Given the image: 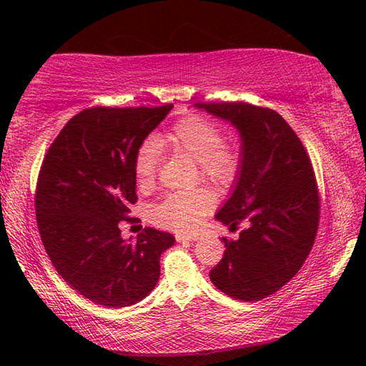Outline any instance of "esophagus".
Wrapping results in <instances>:
<instances>
[{
	"label": "esophagus",
	"mask_w": 366,
	"mask_h": 366,
	"mask_svg": "<svg viewBox=\"0 0 366 366\" xmlns=\"http://www.w3.org/2000/svg\"><path fill=\"white\" fill-rule=\"evenodd\" d=\"M198 238H200V237H198V235H183V234H177L175 235V239L177 241H179V242H183V241H197Z\"/></svg>",
	"instance_id": "esophagus-1"
}]
</instances>
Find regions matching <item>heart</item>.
<instances>
[{
  "label": "heart",
  "mask_w": 366,
  "mask_h": 366,
  "mask_svg": "<svg viewBox=\"0 0 366 366\" xmlns=\"http://www.w3.org/2000/svg\"><path fill=\"white\" fill-rule=\"evenodd\" d=\"M179 152L198 163L204 180L227 184L235 179L239 168L237 147L223 142V134L212 122L200 116H187L152 142L139 147L134 156V177L142 191L156 183L160 152ZM214 198L206 191L174 192L151 207V218L159 226L174 230H194L210 209Z\"/></svg>",
  "instance_id": "1"
}]
</instances>
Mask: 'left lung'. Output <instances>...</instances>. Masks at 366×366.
I'll use <instances>...</instances> for the list:
<instances>
[{"mask_svg":"<svg viewBox=\"0 0 366 366\" xmlns=\"http://www.w3.org/2000/svg\"><path fill=\"white\" fill-rule=\"evenodd\" d=\"M230 122L241 139L239 168L232 194L215 218L249 227L224 241V254L210 270L223 293L253 302L278 292L302 267L319 226L313 166L290 125L273 109L247 102L194 104Z\"/></svg>","mask_w":366,"mask_h":366,"instance_id":"left-lung-1","label":"left lung"}]
</instances>
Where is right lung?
I'll return each mask as SVG.
<instances>
[{
    "label": "right lung",
    "instance_id": "add662e5",
    "mask_svg": "<svg viewBox=\"0 0 366 366\" xmlns=\"http://www.w3.org/2000/svg\"><path fill=\"white\" fill-rule=\"evenodd\" d=\"M172 107L84 109L42 162L35 209L44 247L62 280L99 305L147 297L160 278V254L175 242L152 227L125 241L119 227L137 202L136 151Z\"/></svg>",
    "mask_w": 366,
    "mask_h": 366
}]
</instances>
